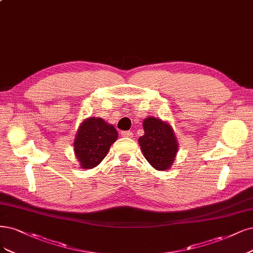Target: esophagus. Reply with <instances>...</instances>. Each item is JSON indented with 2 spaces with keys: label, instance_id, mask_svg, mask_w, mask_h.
Segmentation results:
<instances>
[{
  "label": "esophagus",
  "instance_id": "1",
  "mask_svg": "<svg viewBox=\"0 0 253 253\" xmlns=\"http://www.w3.org/2000/svg\"><path fill=\"white\" fill-rule=\"evenodd\" d=\"M121 136L126 137V138H132L133 133L130 132V130H123V132H121Z\"/></svg>",
  "mask_w": 253,
  "mask_h": 253
}]
</instances>
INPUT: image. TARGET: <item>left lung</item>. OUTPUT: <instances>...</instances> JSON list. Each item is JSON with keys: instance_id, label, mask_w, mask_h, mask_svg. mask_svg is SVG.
Segmentation results:
<instances>
[{"instance_id": "8db88e82", "label": "left lung", "mask_w": 253, "mask_h": 253, "mask_svg": "<svg viewBox=\"0 0 253 253\" xmlns=\"http://www.w3.org/2000/svg\"><path fill=\"white\" fill-rule=\"evenodd\" d=\"M143 128L144 135L138 141L145 159L158 170L170 169L178 152V141L170 125L151 116L143 120Z\"/></svg>"}]
</instances>
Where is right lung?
Instances as JSON below:
<instances>
[{
    "instance_id": "obj_1",
    "label": "right lung",
    "mask_w": 253,
    "mask_h": 253,
    "mask_svg": "<svg viewBox=\"0 0 253 253\" xmlns=\"http://www.w3.org/2000/svg\"><path fill=\"white\" fill-rule=\"evenodd\" d=\"M118 138V132L99 117L84 120L74 140V153L83 169H93L107 156L111 145Z\"/></svg>"
}]
</instances>
